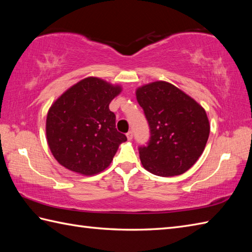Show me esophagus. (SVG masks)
Returning a JSON list of instances; mask_svg holds the SVG:
<instances>
[{
	"label": "esophagus",
	"mask_w": 252,
	"mask_h": 252,
	"mask_svg": "<svg viewBox=\"0 0 252 252\" xmlns=\"http://www.w3.org/2000/svg\"><path fill=\"white\" fill-rule=\"evenodd\" d=\"M126 138H127V140H129V141L132 140V138H133V133H132V131L126 133Z\"/></svg>",
	"instance_id": "esophagus-1"
}]
</instances>
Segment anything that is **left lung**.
<instances>
[{
    "instance_id": "left-lung-1",
    "label": "left lung",
    "mask_w": 252,
    "mask_h": 252,
    "mask_svg": "<svg viewBox=\"0 0 252 252\" xmlns=\"http://www.w3.org/2000/svg\"><path fill=\"white\" fill-rule=\"evenodd\" d=\"M135 94L151 129L147 146L140 147L143 167L163 178L183 174L206 147L210 133L206 110L165 81L144 84Z\"/></svg>"
}]
</instances>
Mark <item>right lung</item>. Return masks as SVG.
<instances>
[{
    "instance_id": "right-lung-1",
    "label": "right lung",
    "mask_w": 252,
    "mask_h": 252,
    "mask_svg": "<svg viewBox=\"0 0 252 252\" xmlns=\"http://www.w3.org/2000/svg\"><path fill=\"white\" fill-rule=\"evenodd\" d=\"M119 84L96 77L84 78L65 91L50 107L46 141L63 167L82 175L109 167L126 136L116 129L110 101L121 93Z\"/></svg>"
}]
</instances>
